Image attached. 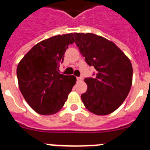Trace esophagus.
<instances>
[{"instance_id": "esophagus-1", "label": "esophagus", "mask_w": 150, "mask_h": 150, "mask_svg": "<svg viewBox=\"0 0 150 150\" xmlns=\"http://www.w3.org/2000/svg\"><path fill=\"white\" fill-rule=\"evenodd\" d=\"M76 79H77L78 82L82 81V80H83V77H82V76H80V77H76Z\"/></svg>"}]
</instances>
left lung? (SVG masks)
Masks as SVG:
<instances>
[{
    "instance_id": "left-lung-1",
    "label": "left lung",
    "mask_w": 150,
    "mask_h": 150,
    "mask_svg": "<svg viewBox=\"0 0 150 150\" xmlns=\"http://www.w3.org/2000/svg\"><path fill=\"white\" fill-rule=\"evenodd\" d=\"M75 43L89 66L97 71L95 78H86L87 91L81 95L91 112L104 116L123 103L132 84L133 69L125 54L113 42L91 33H75Z\"/></svg>"
}]
</instances>
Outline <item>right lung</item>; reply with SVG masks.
<instances>
[{
    "label": "right lung",
    "mask_w": 150,
    "mask_h": 150,
    "mask_svg": "<svg viewBox=\"0 0 150 150\" xmlns=\"http://www.w3.org/2000/svg\"><path fill=\"white\" fill-rule=\"evenodd\" d=\"M74 34L56 35L34 46L17 66L18 87L28 104L41 115L59 112L76 82L74 76L59 74L67 46Z\"/></svg>",
    "instance_id": "right-lung-1"
}]
</instances>
